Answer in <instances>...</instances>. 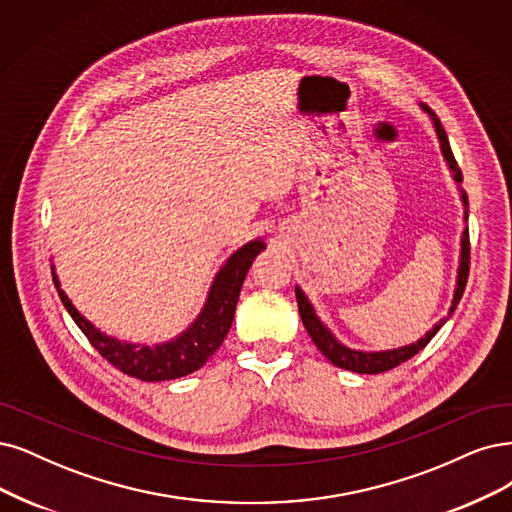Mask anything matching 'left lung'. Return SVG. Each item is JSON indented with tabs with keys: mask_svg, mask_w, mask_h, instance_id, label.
Here are the masks:
<instances>
[{
	"mask_svg": "<svg viewBox=\"0 0 512 512\" xmlns=\"http://www.w3.org/2000/svg\"><path fill=\"white\" fill-rule=\"evenodd\" d=\"M422 109L428 113L432 118L434 130H437V137L441 143V151H443V158L447 160V166L451 168L453 179L456 183H462V173L458 168L456 158L451 154V147H449V139H447V132L443 130L439 118L434 116V111L426 105H422ZM462 192V189H460ZM462 204H464V221L468 219V198L462 192ZM468 268H470V240H468V227H464L462 232V251H460V268H458V280H456V291H453V301H451V308L449 314L445 318H441L437 325H434L424 337H420L415 344L403 346V348H394V350H382V352H363V350H352L348 346H344L342 342H337V337L323 325V320H320L310 304V299L306 297V293L301 291L299 287H295V297H297V306H299V316H301V323H304L308 335L312 337V342L316 344V348L323 352L329 361L339 367V369H348L354 373H384L388 369L399 367L401 363L409 361L411 356L418 354L420 350L426 348V344L430 339L439 333V329L447 323L449 316L453 314V310L458 308L462 293L466 289V280H468Z\"/></svg>",
	"mask_w": 512,
	"mask_h": 512,
	"instance_id": "left-lung-1",
	"label": "left lung"
}]
</instances>
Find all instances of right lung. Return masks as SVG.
Instances as JSON below:
<instances>
[{
  "mask_svg": "<svg viewBox=\"0 0 512 512\" xmlns=\"http://www.w3.org/2000/svg\"><path fill=\"white\" fill-rule=\"evenodd\" d=\"M263 249H266V242L263 240H251L240 246V249L225 261V266L217 272L211 291H208L206 304L194 323L175 339L156 346L120 342V339L109 337L107 333L99 331L90 320H86L78 310H75L71 299L61 289V282L54 272V266L52 280L56 291H59L63 306L75 320V325L82 329V333L88 337V342L99 350V354L107 358V363H111L113 367L130 377H137L141 382H164L177 380V377L198 371L223 344L227 331L232 327L238 295L246 272H249V268L253 266V259Z\"/></svg>",
  "mask_w": 512,
  "mask_h": 512,
  "instance_id": "right-lung-1",
  "label": "right lung"
}]
</instances>
